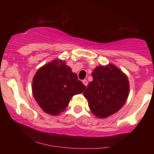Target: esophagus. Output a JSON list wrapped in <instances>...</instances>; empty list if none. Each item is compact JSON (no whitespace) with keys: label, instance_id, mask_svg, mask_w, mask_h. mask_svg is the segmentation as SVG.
Returning a JSON list of instances; mask_svg holds the SVG:
<instances>
[{"label":"esophagus","instance_id":"obj_1","mask_svg":"<svg viewBox=\"0 0 154 154\" xmlns=\"http://www.w3.org/2000/svg\"><path fill=\"white\" fill-rule=\"evenodd\" d=\"M82 83L83 84L85 85L86 86V87H87V85H88V81H87V79H83L82 80Z\"/></svg>","mask_w":154,"mask_h":154}]
</instances>
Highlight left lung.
<instances>
[{
  "label": "left lung",
  "mask_w": 154,
  "mask_h": 154,
  "mask_svg": "<svg viewBox=\"0 0 154 154\" xmlns=\"http://www.w3.org/2000/svg\"><path fill=\"white\" fill-rule=\"evenodd\" d=\"M92 77L83 94L92 113L98 118H106L117 112L128 99V78L112 63L95 67Z\"/></svg>",
  "instance_id": "8db88e82"
}]
</instances>
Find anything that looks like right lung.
Instances as JSON below:
<instances>
[{
	"mask_svg": "<svg viewBox=\"0 0 154 154\" xmlns=\"http://www.w3.org/2000/svg\"><path fill=\"white\" fill-rule=\"evenodd\" d=\"M86 87L65 61L55 59L37 71L32 80V93L40 107L56 116L68 106L73 95L80 94Z\"/></svg>",
	"mask_w": 154,
	"mask_h": 154,
	"instance_id": "1",
	"label": "right lung"
}]
</instances>
